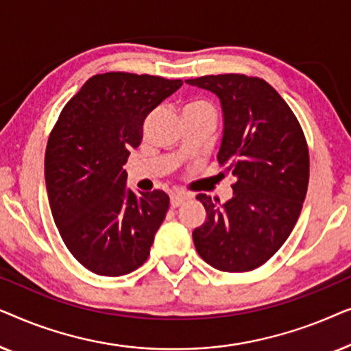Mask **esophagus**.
Listing matches in <instances>:
<instances>
[{
    "mask_svg": "<svg viewBox=\"0 0 351 351\" xmlns=\"http://www.w3.org/2000/svg\"><path fill=\"white\" fill-rule=\"evenodd\" d=\"M186 199V196L185 195H182V193H172L171 195V206L172 208H179V206L184 203V201Z\"/></svg>",
    "mask_w": 351,
    "mask_h": 351,
    "instance_id": "esophagus-1",
    "label": "esophagus"
}]
</instances>
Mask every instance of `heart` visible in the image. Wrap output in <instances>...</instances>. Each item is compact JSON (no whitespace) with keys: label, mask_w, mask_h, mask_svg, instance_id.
<instances>
[{"label":"heart","mask_w":351,"mask_h":351,"mask_svg":"<svg viewBox=\"0 0 351 351\" xmlns=\"http://www.w3.org/2000/svg\"><path fill=\"white\" fill-rule=\"evenodd\" d=\"M196 107H209V105L204 104V102H189L184 107V110H186V108H196Z\"/></svg>","instance_id":"b5f03b06"}]
</instances>
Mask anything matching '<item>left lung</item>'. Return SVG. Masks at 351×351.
Masks as SVG:
<instances>
[{"mask_svg":"<svg viewBox=\"0 0 351 351\" xmlns=\"http://www.w3.org/2000/svg\"><path fill=\"white\" fill-rule=\"evenodd\" d=\"M185 83L220 99L223 136L219 165L237 177L233 198L199 193L206 222L193 230L204 262L222 271H251L275 256L299 219L308 189V147L285 99L256 76L208 75Z\"/></svg>","mask_w":351,"mask_h":351,"instance_id":"left-lung-1","label":"left lung"}]
</instances>
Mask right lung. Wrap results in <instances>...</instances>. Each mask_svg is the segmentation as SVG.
I'll return each instance as SVG.
<instances>
[{"label":"right lung","mask_w":351,"mask_h":351,"mask_svg":"<svg viewBox=\"0 0 351 351\" xmlns=\"http://www.w3.org/2000/svg\"><path fill=\"white\" fill-rule=\"evenodd\" d=\"M180 86L152 75H94L51 131L45 179L52 217L69 251L95 275H128L150 256L169 196L126 189L123 166L141 145L148 113Z\"/></svg>","instance_id":"right-lung-1"}]
</instances>
